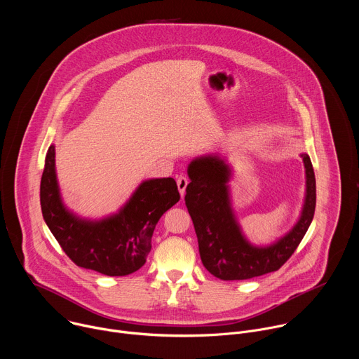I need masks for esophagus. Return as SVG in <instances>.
Returning <instances> with one entry per match:
<instances>
[{
    "label": "esophagus",
    "instance_id": "esophagus-1",
    "mask_svg": "<svg viewBox=\"0 0 359 359\" xmlns=\"http://www.w3.org/2000/svg\"><path fill=\"white\" fill-rule=\"evenodd\" d=\"M187 184H189V179L186 176H179L177 177V187H179V191H180L182 196H184Z\"/></svg>",
    "mask_w": 359,
    "mask_h": 359
}]
</instances>
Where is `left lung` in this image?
Here are the masks:
<instances>
[{"mask_svg":"<svg viewBox=\"0 0 359 359\" xmlns=\"http://www.w3.org/2000/svg\"><path fill=\"white\" fill-rule=\"evenodd\" d=\"M306 193L301 217L290 233L267 247L251 245L234 219L227 182L230 168L217 155L194 159L187 169L186 208L193 220L203 266L220 280H248L277 271L290 257L309 230L316 212V175L306 153Z\"/></svg>","mask_w":359,"mask_h":359,"instance_id":"left-lung-1","label":"left lung"}]
</instances>
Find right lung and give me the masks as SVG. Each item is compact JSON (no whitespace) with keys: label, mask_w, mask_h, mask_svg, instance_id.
<instances>
[{"label":"right lung","mask_w":359,"mask_h":359,"mask_svg":"<svg viewBox=\"0 0 359 359\" xmlns=\"http://www.w3.org/2000/svg\"><path fill=\"white\" fill-rule=\"evenodd\" d=\"M41 210L46 226L68 257L78 266L119 277L137 271L151 248L159 219L179 201L172 177L143 182L125 208L108 219L83 220L67 210L55 173V147L50 144L41 177Z\"/></svg>","instance_id":"add662e5"}]
</instances>
